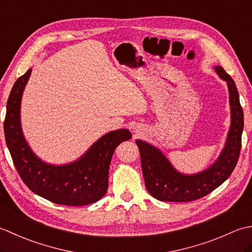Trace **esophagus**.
<instances>
[{"instance_id":"34e87169","label":"esophagus","mask_w":252,"mask_h":252,"mask_svg":"<svg viewBox=\"0 0 252 252\" xmlns=\"http://www.w3.org/2000/svg\"><path fill=\"white\" fill-rule=\"evenodd\" d=\"M134 132H140V131H137V130H136V131H134Z\"/></svg>"}]
</instances>
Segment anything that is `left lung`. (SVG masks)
Segmentation results:
<instances>
[{"label":"left lung","instance_id":"left-lung-1","mask_svg":"<svg viewBox=\"0 0 252 252\" xmlns=\"http://www.w3.org/2000/svg\"><path fill=\"white\" fill-rule=\"evenodd\" d=\"M215 69L219 77L227 83L231 126L225 146L210 167L196 174H183L171 164L160 149L147 142L136 140L146 189L158 200L186 202L199 199L225 182L236 167L242 148L244 112L234 80L221 66Z\"/></svg>","mask_w":252,"mask_h":252}]
</instances>
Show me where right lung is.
<instances>
[{
    "label": "right lung",
    "instance_id": "obj_1",
    "mask_svg": "<svg viewBox=\"0 0 252 252\" xmlns=\"http://www.w3.org/2000/svg\"><path fill=\"white\" fill-rule=\"evenodd\" d=\"M31 70L15 82L4 120L5 141L15 168L29 189L57 205L85 206L96 202L108 189L112 154L120 143L130 140L131 132L120 129L107 133L71 163L55 165L42 161L27 143L20 125L21 96Z\"/></svg>",
    "mask_w": 252,
    "mask_h": 252
}]
</instances>
